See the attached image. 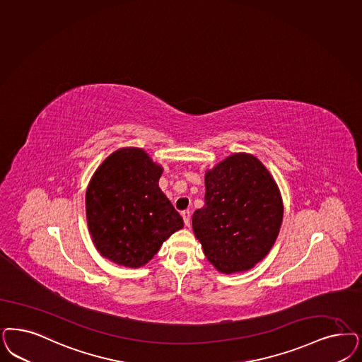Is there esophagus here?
<instances>
[{"label":"esophagus","mask_w":362,"mask_h":362,"mask_svg":"<svg viewBox=\"0 0 362 362\" xmlns=\"http://www.w3.org/2000/svg\"><path fill=\"white\" fill-rule=\"evenodd\" d=\"M182 216H183V221H185V225L189 227V223H191V212L186 210V211L182 212Z\"/></svg>","instance_id":"esophagus-1"}]
</instances>
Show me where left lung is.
Listing matches in <instances>:
<instances>
[{"instance_id": "1", "label": "left lung", "mask_w": 362, "mask_h": 362, "mask_svg": "<svg viewBox=\"0 0 362 362\" xmlns=\"http://www.w3.org/2000/svg\"><path fill=\"white\" fill-rule=\"evenodd\" d=\"M204 186L192 230L206 258L223 274L247 272L269 254L282 225L273 175L254 155L238 152L206 171Z\"/></svg>"}]
</instances>
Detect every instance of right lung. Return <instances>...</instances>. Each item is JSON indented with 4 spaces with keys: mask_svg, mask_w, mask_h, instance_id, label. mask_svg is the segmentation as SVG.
I'll return each instance as SVG.
<instances>
[{
    "mask_svg": "<svg viewBox=\"0 0 362 362\" xmlns=\"http://www.w3.org/2000/svg\"><path fill=\"white\" fill-rule=\"evenodd\" d=\"M162 174V165L136 147L115 151L98 167L88 183L86 212L101 257L141 267L183 228L182 216L159 188Z\"/></svg>",
    "mask_w": 362,
    "mask_h": 362,
    "instance_id": "add662e5",
    "label": "right lung"
}]
</instances>
